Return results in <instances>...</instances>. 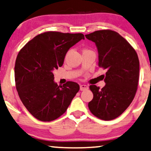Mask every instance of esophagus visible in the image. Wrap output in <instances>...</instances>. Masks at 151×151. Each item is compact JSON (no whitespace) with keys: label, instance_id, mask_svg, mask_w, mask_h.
I'll list each match as a JSON object with an SVG mask.
<instances>
[{"label":"esophagus","instance_id":"34e87169","mask_svg":"<svg viewBox=\"0 0 151 151\" xmlns=\"http://www.w3.org/2000/svg\"><path fill=\"white\" fill-rule=\"evenodd\" d=\"M88 86L86 85H81L80 87V91H85V90H87L88 89Z\"/></svg>","mask_w":151,"mask_h":151}]
</instances>
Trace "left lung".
Masks as SVG:
<instances>
[{
    "label": "left lung",
    "instance_id": "left-lung-1",
    "mask_svg": "<svg viewBox=\"0 0 151 151\" xmlns=\"http://www.w3.org/2000/svg\"><path fill=\"white\" fill-rule=\"evenodd\" d=\"M85 37L96 45L99 66L106 71L104 87L89 86L93 98L88 107L97 118L113 120L128 108L135 96L139 77L137 53L115 31L97 30Z\"/></svg>",
    "mask_w": 151,
    "mask_h": 151
}]
</instances>
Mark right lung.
<instances>
[{
  "mask_svg": "<svg viewBox=\"0 0 151 151\" xmlns=\"http://www.w3.org/2000/svg\"><path fill=\"white\" fill-rule=\"evenodd\" d=\"M83 39L82 33L48 31L35 37L18 53L16 88L23 104L38 120L51 121L61 116L79 91L74 82L58 85L52 71L62 66L68 49Z\"/></svg>",
  "mask_w": 151,
  "mask_h": 151,
  "instance_id": "right-lung-1",
  "label": "right lung"
}]
</instances>
